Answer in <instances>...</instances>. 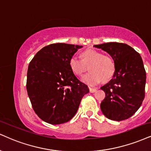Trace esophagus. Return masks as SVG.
Here are the masks:
<instances>
[{"instance_id": "1", "label": "esophagus", "mask_w": 151, "mask_h": 151, "mask_svg": "<svg viewBox=\"0 0 151 151\" xmlns=\"http://www.w3.org/2000/svg\"><path fill=\"white\" fill-rule=\"evenodd\" d=\"M90 92L91 93H93V92H95L96 91V88H92V87H90Z\"/></svg>"}]
</instances>
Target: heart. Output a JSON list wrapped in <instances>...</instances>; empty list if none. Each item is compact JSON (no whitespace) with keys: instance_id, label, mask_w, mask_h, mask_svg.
I'll list each match as a JSON object with an SVG mask.
<instances>
[{"instance_id":"obj_1","label":"heart","mask_w":151,"mask_h":151,"mask_svg":"<svg viewBox=\"0 0 151 151\" xmlns=\"http://www.w3.org/2000/svg\"><path fill=\"white\" fill-rule=\"evenodd\" d=\"M88 66L89 72L82 78L86 84L95 85L101 80L109 81L115 70V62L112 56L103 55L101 52L94 49H87L81 53V59L72 57L69 60V67L77 76H81Z\"/></svg>"}]
</instances>
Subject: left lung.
Here are the masks:
<instances>
[{
    "instance_id": "obj_1",
    "label": "left lung",
    "mask_w": 151,
    "mask_h": 151,
    "mask_svg": "<svg viewBox=\"0 0 151 151\" xmlns=\"http://www.w3.org/2000/svg\"><path fill=\"white\" fill-rule=\"evenodd\" d=\"M112 56L115 62L113 78L101 87L106 96L101 110L107 118L121 121L130 118L140 108L145 96L146 73L141 55L127 44L95 45Z\"/></svg>"
}]
</instances>
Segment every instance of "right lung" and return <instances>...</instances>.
Returning a JSON list of instances; mask_svg holds the SVG:
<instances>
[{"mask_svg": "<svg viewBox=\"0 0 151 151\" xmlns=\"http://www.w3.org/2000/svg\"><path fill=\"white\" fill-rule=\"evenodd\" d=\"M82 45L51 44L36 53L29 65L27 90L38 116L59 124L75 115L82 98L90 92L69 67V60Z\"/></svg>", "mask_w": 151, "mask_h": 151, "instance_id": "1", "label": "right lung"}]
</instances>
